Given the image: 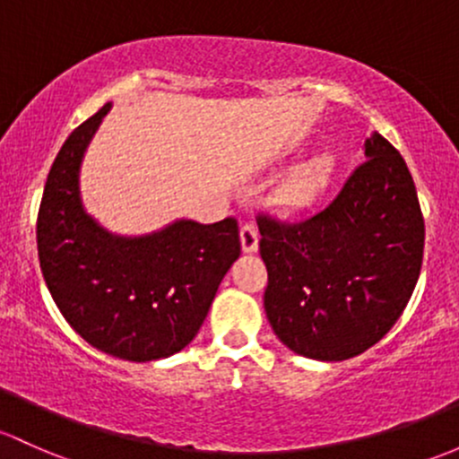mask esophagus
<instances>
[{"label":"esophagus","mask_w":459,"mask_h":459,"mask_svg":"<svg viewBox=\"0 0 459 459\" xmlns=\"http://www.w3.org/2000/svg\"><path fill=\"white\" fill-rule=\"evenodd\" d=\"M239 239H242V250L244 253H255L259 246V233L257 229H255L253 221H246L242 226V230H239Z\"/></svg>","instance_id":"obj_1"}]
</instances>
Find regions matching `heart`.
<instances>
[{
  "label": "heart",
  "mask_w": 459,
  "mask_h": 459,
  "mask_svg": "<svg viewBox=\"0 0 459 459\" xmlns=\"http://www.w3.org/2000/svg\"><path fill=\"white\" fill-rule=\"evenodd\" d=\"M332 171H334V158L330 153H316L315 158L299 165L279 186V206L283 211H303L312 206L325 191Z\"/></svg>",
  "instance_id": "heart-1"
}]
</instances>
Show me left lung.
I'll list each match as a JSON object with an SVG mask.
<instances>
[{
    "instance_id": "1",
    "label": "left lung",
    "mask_w": 459,
    "mask_h": 459,
    "mask_svg": "<svg viewBox=\"0 0 459 459\" xmlns=\"http://www.w3.org/2000/svg\"><path fill=\"white\" fill-rule=\"evenodd\" d=\"M327 209L306 221L257 220L264 307L294 354L347 360L403 315L422 266L424 220L403 156L378 132Z\"/></svg>"
}]
</instances>
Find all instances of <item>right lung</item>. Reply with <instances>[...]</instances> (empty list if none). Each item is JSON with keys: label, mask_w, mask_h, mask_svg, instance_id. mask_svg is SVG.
<instances>
[{"label": "right lung", "mask_w": 459, "mask_h": 459, "mask_svg": "<svg viewBox=\"0 0 459 459\" xmlns=\"http://www.w3.org/2000/svg\"><path fill=\"white\" fill-rule=\"evenodd\" d=\"M67 136L52 162L37 217L43 279L76 334L134 363L167 359L195 339L221 279L242 253L233 217L176 220L153 233H109L85 211L79 173L103 116Z\"/></svg>", "instance_id": "1"}]
</instances>
